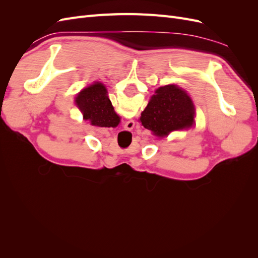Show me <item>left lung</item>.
Here are the masks:
<instances>
[{"instance_id": "left-lung-1", "label": "left lung", "mask_w": 258, "mask_h": 258, "mask_svg": "<svg viewBox=\"0 0 258 258\" xmlns=\"http://www.w3.org/2000/svg\"><path fill=\"white\" fill-rule=\"evenodd\" d=\"M194 115L189 96L176 86L168 85L156 90L140 120L155 136L166 137L171 131L191 126Z\"/></svg>"}]
</instances>
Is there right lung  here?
Listing matches in <instances>:
<instances>
[{
    "label": "right lung",
    "mask_w": 258,
    "mask_h": 258,
    "mask_svg": "<svg viewBox=\"0 0 258 258\" xmlns=\"http://www.w3.org/2000/svg\"><path fill=\"white\" fill-rule=\"evenodd\" d=\"M106 89L101 83H96L85 88L76 98V103L84 114L85 119L98 127H116L119 117L106 96Z\"/></svg>",
    "instance_id": "add662e5"
}]
</instances>
